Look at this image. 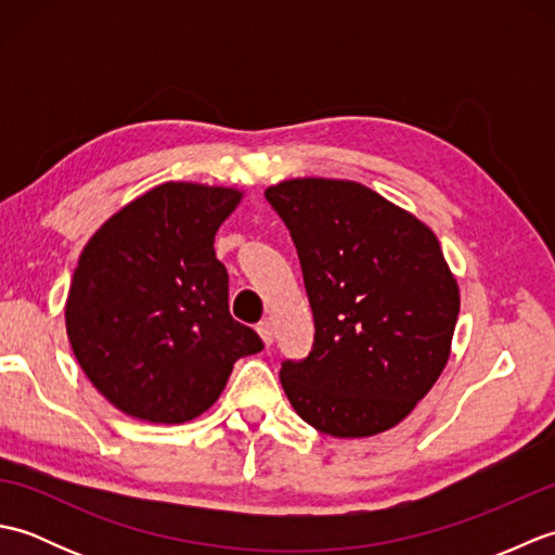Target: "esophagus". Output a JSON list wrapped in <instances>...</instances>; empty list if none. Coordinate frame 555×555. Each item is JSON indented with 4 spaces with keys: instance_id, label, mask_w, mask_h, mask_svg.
Segmentation results:
<instances>
[{
    "instance_id": "34e87169",
    "label": "esophagus",
    "mask_w": 555,
    "mask_h": 555,
    "mask_svg": "<svg viewBox=\"0 0 555 555\" xmlns=\"http://www.w3.org/2000/svg\"><path fill=\"white\" fill-rule=\"evenodd\" d=\"M257 334L262 336L264 346H271V344H274V324H271L269 320H264V322H259V324H257Z\"/></svg>"
}]
</instances>
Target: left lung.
<instances>
[{
  "mask_svg": "<svg viewBox=\"0 0 555 555\" xmlns=\"http://www.w3.org/2000/svg\"><path fill=\"white\" fill-rule=\"evenodd\" d=\"M267 203L291 231L314 317L281 386L314 429L360 439L396 427L439 379L460 296L436 235L352 181L296 179Z\"/></svg>",
  "mask_w": 555,
  "mask_h": 555,
  "instance_id": "left-lung-1",
  "label": "left lung"
}]
</instances>
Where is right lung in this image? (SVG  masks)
Instances as JSON below:
<instances>
[{
  "mask_svg": "<svg viewBox=\"0 0 555 555\" xmlns=\"http://www.w3.org/2000/svg\"><path fill=\"white\" fill-rule=\"evenodd\" d=\"M241 193L164 183L104 223L66 298L70 348L126 415L181 424L215 403L238 358L264 348L229 312L215 235Z\"/></svg>",
  "mask_w": 555,
  "mask_h": 555,
  "instance_id": "1",
  "label": "right lung"
}]
</instances>
